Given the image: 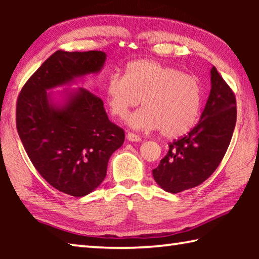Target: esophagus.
Instances as JSON below:
<instances>
[{"instance_id": "esophagus-1", "label": "esophagus", "mask_w": 259, "mask_h": 259, "mask_svg": "<svg viewBox=\"0 0 259 259\" xmlns=\"http://www.w3.org/2000/svg\"><path fill=\"white\" fill-rule=\"evenodd\" d=\"M126 139L129 140V142H140V140H142V138L139 137L138 135H136V134H134V133H128L126 134Z\"/></svg>"}]
</instances>
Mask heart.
Wrapping results in <instances>:
<instances>
[{"mask_svg":"<svg viewBox=\"0 0 259 259\" xmlns=\"http://www.w3.org/2000/svg\"><path fill=\"white\" fill-rule=\"evenodd\" d=\"M112 115L125 119L140 99L144 107L128 119L131 128L160 129L166 138L186 135L195 125L202 104L198 77L159 61L142 59L128 64L124 75L114 73L105 83Z\"/></svg>","mask_w":259,"mask_h":259,"instance_id":"1","label":"heart"}]
</instances>
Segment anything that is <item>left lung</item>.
I'll return each instance as SVG.
<instances>
[{"label":"left lung","mask_w":259,"mask_h":259,"mask_svg":"<svg viewBox=\"0 0 259 259\" xmlns=\"http://www.w3.org/2000/svg\"><path fill=\"white\" fill-rule=\"evenodd\" d=\"M211 90L200 121L190 133L169 144V151L153 169L157 185L179 193L202 184L213 174L229 148L236 123L235 95L216 67Z\"/></svg>","instance_id":"1"}]
</instances>
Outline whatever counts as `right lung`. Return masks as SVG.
Listing matches in <instances>:
<instances>
[{"label": "right lung", "instance_id": "obj_1", "mask_svg": "<svg viewBox=\"0 0 259 259\" xmlns=\"http://www.w3.org/2000/svg\"><path fill=\"white\" fill-rule=\"evenodd\" d=\"M103 51H56L28 78L17 99L16 124L29 160L52 187L84 196L106 177L111 155L124 142L98 96L85 88L68 95L64 105L51 103L47 90L76 77L98 73Z\"/></svg>", "mask_w": 259, "mask_h": 259}]
</instances>
